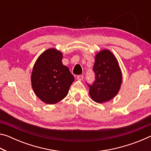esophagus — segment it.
<instances>
[{
  "mask_svg": "<svg viewBox=\"0 0 151 151\" xmlns=\"http://www.w3.org/2000/svg\"><path fill=\"white\" fill-rule=\"evenodd\" d=\"M84 78V76L82 75H78L77 77H76V78H77V80L78 81H82Z\"/></svg>",
  "mask_w": 151,
  "mask_h": 151,
  "instance_id": "1",
  "label": "esophagus"
}]
</instances>
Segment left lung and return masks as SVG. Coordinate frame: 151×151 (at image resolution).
I'll use <instances>...</instances> for the list:
<instances>
[{
  "label": "left lung",
  "mask_w": 151,
  "mask_h": 151,
  "mask_svg": "<svg viewBox=\"0 0 151 151\" xmlns=\"http://www.w3.org/2000/svg\"><path fill=\"white\" fill-rule=\"evenodd\" d=\"M95 80L89 86V94L98 103L107 102L115 96L121 87L122 73L118 61L108 50L96 55L93 66Z\"/></svg>",
  "instance_id": "8db88e82"
}]
</instances>
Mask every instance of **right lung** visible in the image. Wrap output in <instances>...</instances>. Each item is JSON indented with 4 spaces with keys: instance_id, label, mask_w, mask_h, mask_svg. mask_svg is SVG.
Listing matches in <instances>:
<instances>
[{
    "instance_id": "add662e5",
    "label": "right lung",
    "mask_w": 151,
    "mask_h": 151,
    "mask_svg": "<svg viewBox=\"0 0 151 151\" xmlns=\"http://www.w3.org/2000/svg\"><path fill=\"white\" fill-rule=\"evenodd\" d=\"M63 54L49 48L36 61L31 75L35 93L44 103L53 104L66 97L75 81L67 66L62 63Z\"/></svg>"
}]
</instances>
